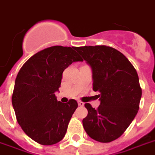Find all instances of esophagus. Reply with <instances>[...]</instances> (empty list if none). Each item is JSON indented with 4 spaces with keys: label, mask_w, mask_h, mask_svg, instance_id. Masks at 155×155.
Wrapping results in <instances>:
<instances>
[{
    "label": "esophagus",
    "mask_w": 155,
    "mask_h": 155,
    "mask_svg": "<svg viewBox=\"0 0 155 155\" xmlns=\"http://www.w3.org/2000/svg\"><path fill=\"white\" fill-rule=\"evenodd\" d=\"M78 105L81 107H83L84 105V104L83 102H81V101H79V102H78Z\"/></svg>",
    "instance_id": "1"
}]
</instances>
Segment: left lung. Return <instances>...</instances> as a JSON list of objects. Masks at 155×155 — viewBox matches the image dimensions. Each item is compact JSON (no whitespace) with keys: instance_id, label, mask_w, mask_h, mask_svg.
<instances>
[{"instance_id":"left-lung-1","label":"left lung","mask_w":155,"mask_h":155,"mask_svg":"<svg viewBox=\"0 0 155 155\" xmlns=\"http://www.w3.org/2000/svg\"><path fill=\"white\" fill-rule=\"evenodd\" d=\"M75 50L93 71V89L98 92L97 109L84 107L83 127L89 137L102 143L113 141L125 132L137 114L142 89L136 69L121 52L108 46L77 47Z\"/></svg>"}]
</instances>
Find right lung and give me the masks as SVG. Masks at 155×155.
<instances>
[{
	"instance_id": "obj_1",
	"label": "right lung",
	"mask_w": 155,
	"mask_h": 155,
	"mask_svg": "<svg viewBox=\"0 0 155 155\" xmlns=\"http://www.w3.org/2000/svg\"><path fill=\"white\" fill-rule=\"evenodd\" d=\"M75 47L52 46L37 52L17 74L12 105L22 130L34 141L51 145L61 141L78 104L57 101L64 70L72 62L82 61Z\"/></svg>"
}]
</instances>
